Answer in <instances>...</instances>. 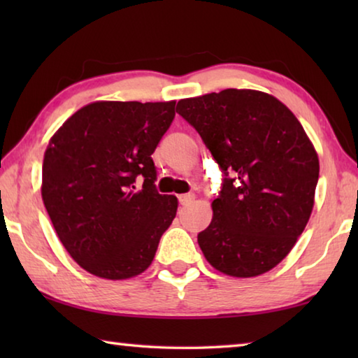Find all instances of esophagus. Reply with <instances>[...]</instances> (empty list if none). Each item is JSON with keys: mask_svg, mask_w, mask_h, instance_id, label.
<instances>
[{"mask_svg": "<svg viewBox=\"0 0 358 358\" xmlns=\"http://www.w3.org/2000/svg\"><path fill=\"white\" fill-rule=\"evenodd\" d=\"M194 199H196V196H194L192 192H187V194H180L178 196V202L181 205H189Z\"/></svg>", "mask_w": 358, "mask_h": 358, "instance_id": "obj_1", "label": "esophagus"}]
</instances>
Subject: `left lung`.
<instances>
[{
    "mask_svg": "<svg viewBox=\"0 0 358 358\" xmlns=\"http://www.w3.org/2000/svg\"><path fill=\"white\" fill-rule=\"evenodd\" d=\"M177 112L224 177L213 220L197 235L205 259L237 278L271 270L305 230L319 180L300 121L273 96L235 88L181 99Z\"/></svg>",
    "mask_w": 358,
    "mask_h": 358,
    "instance_id": "obj_1",
    "label": "left lung"
}]
</instances>
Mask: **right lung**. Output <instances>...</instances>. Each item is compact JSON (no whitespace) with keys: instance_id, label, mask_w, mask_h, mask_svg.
Listing matches in <instances>:
<instances>
[{"instance_id":"add662e5","label":"right lung","mask_w":358,"mask_h":358,"mask_svg":"<svg viewBox=\"0 0 358 358\" xmlns=\"http://www.w3.org/2000/svg\"><path fill=\"white\" fill-rule=\"evenodd\" d=\"M173 118L175 101L93 102L48 142L42 201L63 246L92 275L126 280L153 262L178 207L157 192L151 157Z\"/></svg>"}]
</instances>
